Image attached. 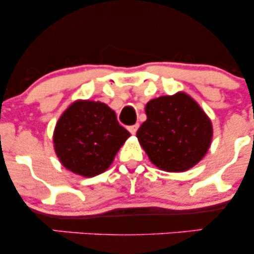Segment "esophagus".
Returning <instances> with one entry per match:
<instances>
[{
	"label": "esophagus",
	"mask_w": 254,
	"mask_h": 254,
	"mask_svg": "<svg viewBox=\"0 0 254 254\" xmlns=\"http://www.w3.org/2000/svg\"><path fill=\"white\" fill-rule=\"evenodd\" d=\"M138 127H139L138 124H135V125H130V127H127V130H129L130 132L132 133V135H135V133H136V131L138 130Z\"/></svg>",
	"instance_id": "34e87169"
}]
</instances>
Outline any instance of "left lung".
<instances>
[{
	"mask_svg": "<svg viewBox=\"0 0 254 254\" xmlns=\"http://www.w3.org/2000/svg\"><path fill=\"white\" fill-rule=\"evenodd\" d=\"M147 121L137 130L142 148L160 170L184 172L210 147V119L184 93L153 99L145 106Z\"/></svg>",
	"mask_w": 254,
	"mask_h": 254,
	"instance_id": "1",
	"label": "left lung"
}]
</instances>
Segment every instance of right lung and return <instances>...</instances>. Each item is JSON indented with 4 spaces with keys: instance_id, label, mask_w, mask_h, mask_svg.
Segmentation results:
<instances>
[{
    "instance_id": "add662e5",
    "label": "right lung",
    "mask_w": 254,
    "mask_h": 254,
    "mask_svg": "<svg viewBox=\"0 0 254 254\" xmlns=\"http://www.w3.org/2000/svg\"><path fill=\"white\" fill-rule=\"evenodd\" d=\"M129 136L107 105L77 101L58 121L55 150L65 168L80 176L94 177L110 167Z\"/></svg>"
}]
</instances>
